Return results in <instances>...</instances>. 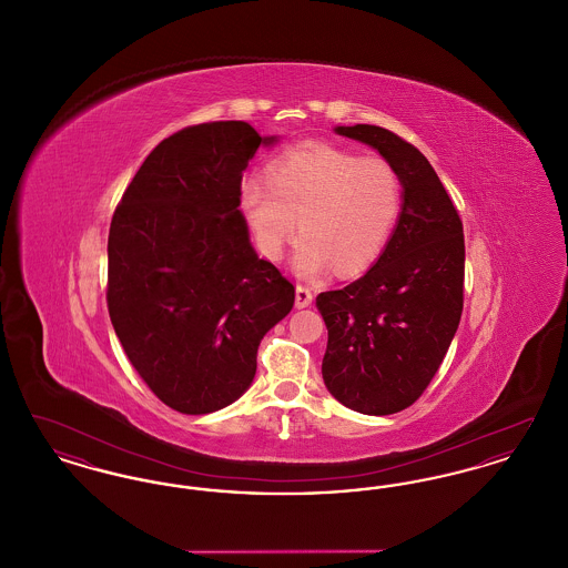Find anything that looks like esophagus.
Instances as JSON below:
<instances>
[{"instance_id":"34e87169","label":"esophagus","mask_w":568,"mask_h":568,"mask_svg":"<svg viewBox=\"0 0 568 568\" xmlns=\"http://www.w3.org/2000/svg\"><path fill=\"white\" fill-rule=\"evenodd\" d=\"M313 302V292L306 285H296V306L297 308H306Z\"/></svg>"}]
</instances>
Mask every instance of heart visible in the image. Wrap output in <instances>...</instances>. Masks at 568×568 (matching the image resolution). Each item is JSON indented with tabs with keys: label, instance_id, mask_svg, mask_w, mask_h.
<instances>
[{
	"label": "heart",
	"instance_id": "b5f03b06",
	"mask_svg": "<svg viewBox=\"0 0 568 568\" xmlns=\"http://www.w3.org/2000/svg\"><path fill=\"white\" fill-rule=\"evenodd\" d=\"M241 197L266 257L278 260L300 225L294 251L300 276H317L332 262L349 274L373 262L389 241L403 211V181L385 158H359L311 140L278 153L268 179H244Z\"/></svg>",
	"mask_w": 568,
	"mask_h": 568
}]
</instances>
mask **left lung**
Segmentation results:
<instances>
[{
  "label": "left lung",
  "instance_id": "obj_1",
  "mask_svg": "<svg viewBox=\"0 0 568 568\" xmlns=\"http://www.w3.org/2000/svg\"><path fill=\"white\" fill-rule=\"evenodd\" d=\"M394 163L403 213L377 264L317 296L327 327L322 375L329 394L364 415H392L430 385L464 306V232L430 162L377 125L336 128Z\"/></svg>",
  "mask_w": 568,
  "mask_h": 568
}]
</instances>
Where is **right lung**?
Instances as JSON below:
<instances>
[{
	"mask_svg": "<svg viewBox=\"0 0 568 568\" xmlns=\"http://www.w3.org/2000/svg\"><path fill=\"white\" fill-rule=\"evenodd\" d=\"M271 142L244 121L190 125L151 151L112 215L110 322L149 389L185 415L241 398L294 306L239 211L248 160Z\"/></svg>",
	"mask_w": 568,
	"mask_h": 568,
	"instance_id": "right-lung-1",
	"label": "right lung"
}]
</instances>
